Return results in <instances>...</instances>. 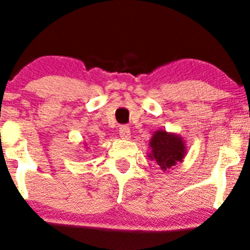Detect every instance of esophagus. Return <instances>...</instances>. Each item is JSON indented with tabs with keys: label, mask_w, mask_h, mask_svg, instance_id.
I'll list each match as a JSON object with an SVG mask.
<instances>
[{
	"label": "esophagus",
	"mask_w": 250,
	"mask_h": 250,
	"mask_svg": "<svg viewBox=\"0 0 250 250\" xmlns=\"http://www.w3.org/2000/svg\"><path fill=\"white\" fill-rule=\"evenodd\" d=\"M119 134H120V138L121 139H130L131 134H130V127L127 125H121L119 127Z\"/></svg>",
	"instance_id": "34e87169"
}]
</instances>
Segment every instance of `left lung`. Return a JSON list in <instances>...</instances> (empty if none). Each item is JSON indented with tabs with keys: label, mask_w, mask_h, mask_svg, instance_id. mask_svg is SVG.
<instances>
[{
	"label": "left lung",
	"mask_w": 250,
	"mask_h": 250,
	"mask_svg": "<svg viewBox=\"0 0 250 250\" xmlns=\"http://www.w3.org/2000/svg\"><path fill=\"white\" fill-rule=\"evenodd\" d=\"M149 146L150 152H147V156L150 160L155 161L163 171L182 163L187 156V144L184 139L175 132H169L167 130H156L150 139Z\"/></svg>",
	"instance_id": "obj_1"
}]
</instances>
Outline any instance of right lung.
<instances>
[{
  "label": "right lung",
  "instance_id": "right-lung-1",
  "mask_svg": "<svg viewBox=\"0 0 250 250\" xmlns=\"http://www.w3.org/2000/svg\"><path fill=\"white\" fill-rule=\"evenodd\" d=\"M85 147H86V144H85ZM86 149H87V147H86Z\"/></svg>",
  "mask_w": 250,
  "mask_h": 250
}]
</instances>
